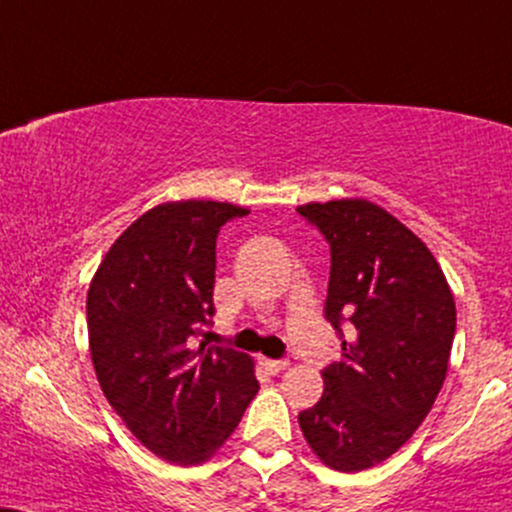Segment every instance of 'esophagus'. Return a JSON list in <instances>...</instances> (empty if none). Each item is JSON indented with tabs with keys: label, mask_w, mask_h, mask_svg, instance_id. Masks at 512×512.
I'll return each mask as SVG.
<instances>
[{
	"label": "esophagus",
	"mask_w": 512,
	"mask_h": 512,
	"mask_svg": "<svg viewBox=\"0 0 512 512\" xmlns=\"http://www.w3.org/2000/svg\"><path fill=\"white\" fill-rule=\"evenodd\" d=\"M262 366L267 368L271 375H278V373L286 371L288 361H283V359H262Z\"/></svg>",
	"instance_id": "obj_1"
}]
</instances>
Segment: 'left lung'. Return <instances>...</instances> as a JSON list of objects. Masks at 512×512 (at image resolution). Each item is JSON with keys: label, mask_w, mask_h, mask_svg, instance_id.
I'll return each instance as SVG.
<instances>
[{"label": "left lung", "mask_w": 512, "mask_h": 512, "mask_svg": "<svg viewBox=\"0 0 512 512\" xmlns=\"http://www.w3.org/2000/svg\"><path fill=\"white\" fill-rule=\"evenodd\" d=\"M331 243L326 319L349 323L342 361L302 411V435L338 472L383 463L409 442L442 390L456 302L442 267L409 226L366 198L300 205Z\"/></svg>", "instance_id": "8db88e82"}]
</instances>
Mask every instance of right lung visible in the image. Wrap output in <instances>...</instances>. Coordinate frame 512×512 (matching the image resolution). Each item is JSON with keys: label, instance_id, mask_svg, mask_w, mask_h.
<instances>
[{"label": "right lung", "instance_id": "obj_1", "mask_svg": "<svg viewBox=\"0 0 512 512\" xmlns=\"http://www.w3.org/2000/svg\"><path fill=\"white\" fill-rule=\"evenodd\" d=\"M248 212L217 200L155 205L122 231L89 283V352L101 390L167 463L215 456L260 390L248 354L189 347L215 314L219 226Z\"/></svg>", "mask_w": 512, "mask_h": 512}]
</instances>
